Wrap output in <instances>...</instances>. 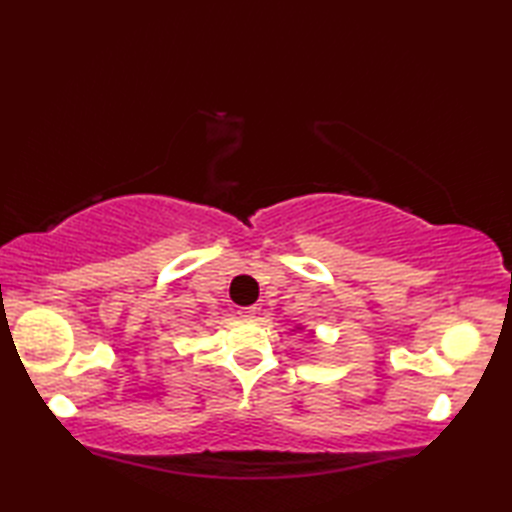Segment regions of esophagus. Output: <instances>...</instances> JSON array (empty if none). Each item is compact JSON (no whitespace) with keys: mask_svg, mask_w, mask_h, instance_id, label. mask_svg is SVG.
<instances>
[{"mask_svg":"<svg viewBox=\"0 0 512 512\" xmlns=\"http://www.w3.org/2000/svg\"><path fill=\"white\" fill-rule=\"evenodd\" d=\"M239 314H242V319H246V321H255L259 314V308H242L239 310Z\"/></svg>","mask_w":512,"mask_h":512,"instance_id":"obj_1","label":"esophagus"}]
</instances>
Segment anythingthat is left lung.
Masks as SVG:
<instances>
[{"instance_id":"8db88e82","label":"left lung","mask_w":512,"mask_h":512,"mask_svg":"<svg viewBox=\"0 0 512 512\" xmlns=\"http://www.w3.org/2000/svg\"><path fill=\"white\" fill-rule=\"evenodd\" d=\"M297 330H303V325H295V330H292V332H297Z\"/></svg>"}]
</instances>
